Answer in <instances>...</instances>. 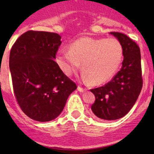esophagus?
<instances>
[{
    "label": "esophagus",
    "instance_id": "obj_1",
    "mask_svg": "<svg viewBox=\"0 0 154 154\" xmlns=\"http://www.w3.org/2000/svg\"><path fill=\"white\" fill-rule=\"evenodd\" d=\"M77 90H78L80 92H83V91H85V88H83V87H81L80 86H77Z\"/></svg>",
    "mask_w": 154,
    "mask_h": 154
}]
</instances>
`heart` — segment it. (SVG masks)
Wrapping results in <instances>:
<instances>
[{
	"mask_svg": "<svg viewBox=\"0 0 154 154\" xmlns=\"http://www.w3.org/2000/svg\"><path fill=\"white\" fill-rule=\"evenodd\" d=\"M123 54V46L117 38L86 37L74 42L69 51L59 53L57 62L67 75L78 70L82 63L85 80L99 85L108 81L116 74Z\"/></svg>",
	"mask_w": 154,
	"mask_h": 154,
	"instance_id": "b5f03b06",
	"label": "heart"
}]
</instances>
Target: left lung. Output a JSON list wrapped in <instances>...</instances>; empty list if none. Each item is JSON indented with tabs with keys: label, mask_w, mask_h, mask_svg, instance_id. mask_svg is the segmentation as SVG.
<instances>
[{
	"label": "left lung",
	"mask_w": 154,
	"mask_h": 154,
	"mask_svg": "<svg viewBox=\"0 0 154 154\" xmlns=\"http://www.w3.org/2000/svg\"><path fill=\"white\" fill-rule=\"evenodd\" d=\"M122 43L124 60L120 71L103 86L90 91L95 96L91 105L93 113L103 120L124 117L136 103L142 88L141 53L139 47L127 35L111 32Z\"/></svg>",
	"instance_id": "1"
}]
</instances>
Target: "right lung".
Wrapping results in <instances>:
<instances>
[{
	"instance_id": "right-lung-1",
	"label": "right lung",
	"mask_w": 154,
	"mask_h": 154,
	"mask_svg": "<svg viewBox=\"0 0 154 154\" xmlns=\"http://www.w3.org/2000/svg\"><path fill=\"white\" fill-rule=\"evenodd\" d=\"M61 44L59 34L29 30L11 48L14 94L24 113L37 122L58 117L68 96L77 88L54 61Z\"/></svg>"
}]
</instances>
